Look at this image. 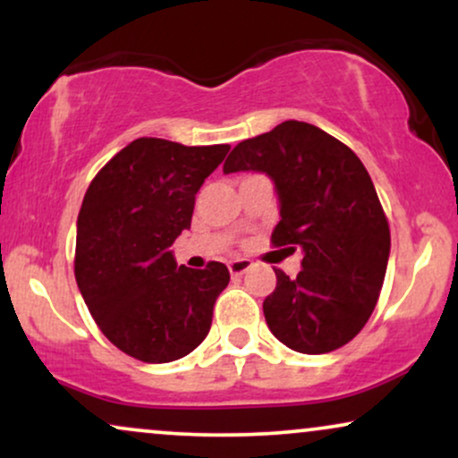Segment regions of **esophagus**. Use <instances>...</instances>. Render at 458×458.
<instances>
[{"instance_id":"obj_1","label":"esophagus","mask_w":458,"mask_h":458,"mask_svg":"<svg viewBox=\"0 0 458 458\" xmlns=\"http://www.w3.org/2000/svg\"><path fill=\"white\" fill-rule=\"evenodd\" d=\"M251 265H254V262L247 260V259H234V260L228 262V269H230V273H233V276H243L245 271L251 269Z\"/></svg>"}]
</instances>
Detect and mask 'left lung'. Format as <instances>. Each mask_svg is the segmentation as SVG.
Returning a JSON list of instances; mask_svg holds the SVG:
<instances>
[{
	"label": "left lung",
	"mask_w": 458,
	"mask_h": 458,
	"mask_svg": "<svg viewBox=\"0 0 458 458\" xmlns=\"http://www.w3.org/2000/svg\"><path fill=\"white\" fill-rule=\"evenodd\" d=\"M233 172L271 178L280 202L273 245L303 254L293 280L276 269L262 303L271 334L297 353L340 349L370 318L390 259V225L364 163L323 129L286 120L236 144L224 163Z\"/></svg>",
	"instance_id": "1"
}]
</instances>
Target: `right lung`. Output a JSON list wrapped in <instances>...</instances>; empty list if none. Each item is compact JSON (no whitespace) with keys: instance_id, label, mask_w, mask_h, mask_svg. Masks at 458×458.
<instances>
[{"instance_id":"add662e5","label":"right lung","mask_w":458,"mask_h":458,"mask_svg":"<svg viewBox=\"0 0 458 458\" xmlns=\"http://www.w3.org/2000/svg\"><path fill=\"white\" fill-rule=\"evenodd\" d=\"M228 144L131 141L94 176L77 217L75 277L92 318L120 351L165 364L207 338L228 286L222 262L176 265L172 243L191 225L196 193Z\"/></svg>"}]
</instances>
